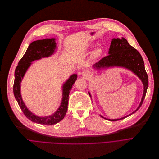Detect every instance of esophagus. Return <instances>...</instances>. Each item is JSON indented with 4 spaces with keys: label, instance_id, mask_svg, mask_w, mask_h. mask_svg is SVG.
<instances>
[{
    "label": "esophagus",
    "instance_id": "esophagus-1",
    "mask_svg": "<svg viewBox=\"0 0 159 159\" xmlns=\"http://www.w3.org/2000/svg\"><path fill=\"white\" fill-rule=\"evenodd\" d=\"M82 75L84 76H88L89 75V73L86 70H83V71H82Z\"/></svg>",
    "mask_w": 159,
    "mask_h": 159
}]
</instances>
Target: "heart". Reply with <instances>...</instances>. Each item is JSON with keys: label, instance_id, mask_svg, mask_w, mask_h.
Listing matches in <instances>:
<instances>
[{"label": "heart", "instance_id": "heart-1", "mask_svg": "<svg viewBox=\"0 0 159 159\" xmlns=\"http://www.w3.org/2000/svg\"><path fill=\"white\" fill-rule=\"evenodd\" d=\"M101 52H102V51H101V49L100 48L95 49L93 51V52H92V56L93 57H97V56H98L101 54Z\"/></svg>", "mask_w": 159, "mask_h": 159}]
</instances>
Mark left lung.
Returning <instances> with one entry per match:
<instances>
[{
  "instance_id": "8db88e82",
  "label": "left lung",
  "mask_w": 159,
  "mask_h": 159,
  "mask_svg": "<svg viewBox=\"0 0 159 159\" xmlns=\"http://www.w3.org/2000/svg\"><path fill=\"white\" fill-rule=\"evenodd\" d=\"M112 66L123 67L132 71L141 80L143 84V94L142 100L139 107L135 111L132 112L131 114L121 118L107 119L105 118V119L115 121L126 118L136 112L140 108L145 97L148 86V79L147 73L145 69L144 62L141 54L136 49L130 46L126 39L123 38L121 39L113 38L111 41L109 49L108 55L103 57L96 64L93 65V67L97 70ZM88 93L91 97L89 93ZM101 116L103 117L102 116Z\"/></svg>"
}]
</instances>
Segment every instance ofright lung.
<instances>
[{
  "instance_id": "1",
  "label": "right lung",
  "mask_w": 159,
  "mask_h": 159,
  "mask_svg": "<svg viewBox=\"0 0 159 159\" xmlns=\"http://www.w3.org/2000/svg\"><path fill=\"white\" fill-rule=\"evenodd\" d=\"M56 49V44L54 38L38 40L31 43L24 55L18 62V65L15 70V79L13 86L14 97L24 115L30 121L42 125H54L64 118L68 110L69 94L73 85L77 80V75H71L63 84L62 102L57 110L52 115L44 117L36 116L27 108L21 97L20 83L32 62L51 56L55 52Z\"/></svg>"
}]
</instances>
